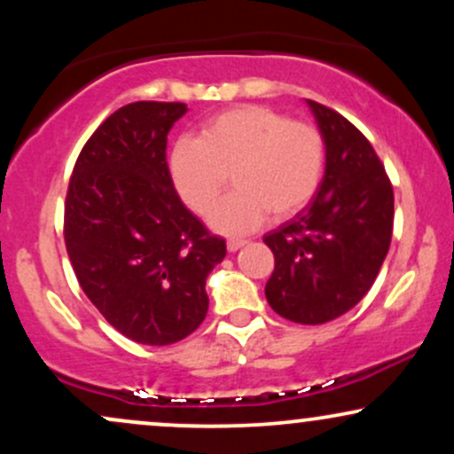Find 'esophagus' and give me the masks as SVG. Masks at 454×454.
Instances as JSON below:
<instances>
[{"label": "esophagus", "instance_id": "obj_1", "mask_svg": "<svg viewBox=\"0 0 454 454\" xmlns=\"http://www.w3.org/2000/svg\"><path fill=\"white\" fill-rule=\"evenodd\" d=\"M243 245H247V241H245V239H228L226 247H228V252H239V249H241Z\"/></svg>", "mask_w": 454, "mask_h": 454}]
</instances>
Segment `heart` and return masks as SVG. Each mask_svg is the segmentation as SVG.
<instances>
[{
  "mask_svg": "<svg viewBox=\"0 0 454 454\" xmlns=\"http://www.w3.org/2000/svg\"><path fill=\"white\" fill-rule=\"evenodd\" d=\"M326 143L314 123L260 104H241L213 114L198 138L176 140L170 175L181 200L198 215L210 207L232 174L238 190L211 212L217 232L239 234L270 215L299 213L325 176Z\"/></svg>",
  "mask_w": 454,
  "mask_h": 454,
  "instance_id": "1",
  "label": "heart"
}]
</instances>
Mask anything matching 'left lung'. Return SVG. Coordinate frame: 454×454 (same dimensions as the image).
Instances as JSON below:
<instances>
[{
  "label": "left lung",
  "instance_id": "1",
  "mask_svg": "<svg viewBox=\"0 0 454 454\" xmlns=\"http://www.w3.org/2000/svg\"><path fill=\"white\" fill-rule=\"evenodd\" d=\"M326 143V166L309 205L264 243L275 256L267 281L275 314L325 325L350 311L376 281L393 237L395 196L372 143L340 113L307 100Z\"/></svg>",
  "mask_w": 454,
  "mask_h": 454
}]
</instances>
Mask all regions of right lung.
Returning a JSON list of instances; mask_svg holds the SVG:
<instances>
[{
    "label": "right lung",
    "instance_id": "1",
    "mask_svg": "<svg viewBox=\"0 0 454 454\" xmlns=\"http://www.w3.org/2000/svg\"><path fill=\"white\" fill-rule=\"evenodd\" d=\"M181 102H134L87 140L66 196L67 256L87 299L111 326L145 346L194 333L209 309L205 284L226 241L176 194L166 137Z\"/></svg>",
    "mask_w": 454,
    "mask_h": 454
}]
</instances>
